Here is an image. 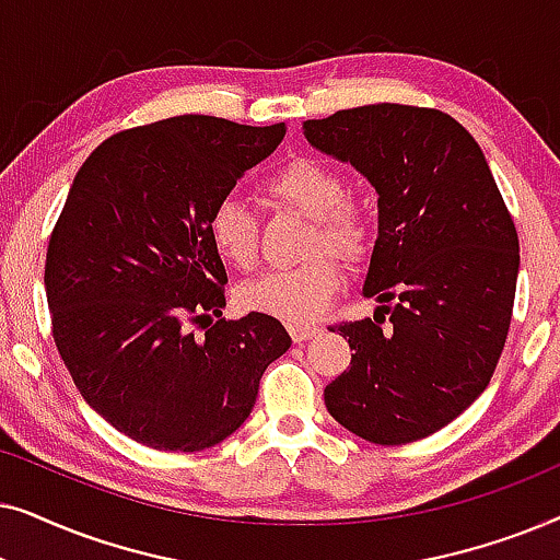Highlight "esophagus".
<instances>
[{
  "label": "esophagus",
  "mask_w": 560,
  "mask_h": 560,
  "mask_svg": "<svg viewBox=\"0 0 560 560\" xmlns=\"http://www.w3.org/2000/svg\"><path fill=\"white\" fill-rule=\"evenodd\" d=\"M285 328H288L290 339H293L295 343L308 341V339H313V336H316V334L320 331L318 326H311V324H288Z\"/></svg>",
  "instance_id": "1"
}]
</instances>
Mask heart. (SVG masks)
Segmentation results:
<instances>
[{
  "label": "heart",
  "mask_w": 560,
  "mask_h": 560,
  "mask_svg": "<svg viewBox=\"0 0 560 560\" xmlns=\"http://www.w3.org/2000/svg\"><path fill=\"white\" fill-rule=\"evenodd\" d=\"M262 194L275 209H290L313 221L303 255L308 259L288 270H272L240 288L242 308L265 313L290 324L318 318L341 293L347 265L372 257L374 224L366 209L349 196L347 178L328 160L295 155L262 183ZM217 255L236 270H255L262 252V224L242 201L219 198L206 221Z\"/></svg>",
  "instance_id": "heart-1"
}]
</instances>
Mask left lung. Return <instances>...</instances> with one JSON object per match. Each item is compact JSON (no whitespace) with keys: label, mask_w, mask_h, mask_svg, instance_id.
<instances>
[{"label":"left lung","mask_w":560,"mask_h":560,"mask_svg":"<svg viewBox=\"0 0 560 560\" xmlns=\"http://www.w3.org/2000/svg\"><path fill=\"white\" fill-rule=\"evenodd\" d=\"M303 129L380 194L364 295L385 305L331 326L354 354L326 385V408L359 439L405 446L462 416L492 380L515 305V221L477 140L446 112L370 104Z\"/></svg>","instance_id":"1"}]
</instances>
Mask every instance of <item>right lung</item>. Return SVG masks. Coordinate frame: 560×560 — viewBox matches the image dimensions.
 Returning <instances> with one entry per match:
<instances>
[{
    "label": "right lung",
    "mask_w": 560,
    "mask_h": 560,
    "mask_svg": "<svg viewBox=\"0 0 560 560\" xmlns=\"http://www.w3.org/2000/svg\"><path fill=\"white\" fill-rule=\"evenodd\" d=\"M282 135L183 114L121 129L75 173L45 257L52 339L83 400L142 446H217L290 349L278 318H221L229 280L206 232Z\"/></svg>",
    "instance_id": "1"
}]
</instances>
